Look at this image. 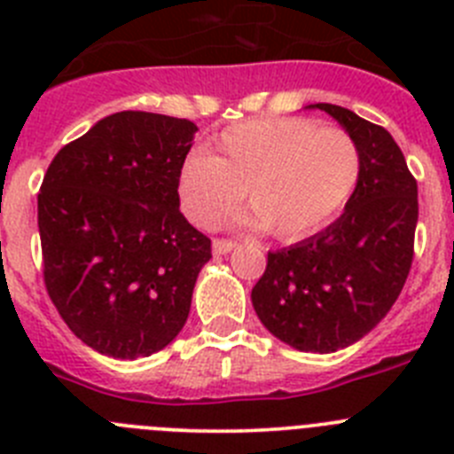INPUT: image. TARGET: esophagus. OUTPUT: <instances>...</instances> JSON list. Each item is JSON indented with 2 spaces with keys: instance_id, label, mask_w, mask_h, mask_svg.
Listing matches in <instances>:
<instances>
[{
  "instance_id": "esophagus-1",
  "label": "esophagus",
  "mask_w": 454,
  "mask_h": 454,
  "mask_svg": "<svg viewBox=\"0 0 454 454\" xmlns=\"http://www.w3.org/2000/svg\"><path fill=\"white\" fill-rule=\"evenodd\" d=\"M236 246H239L236 240H230V239H215V240H214V254H227V252L234 250Z\"/></svg>"
}]
</instances>
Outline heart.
<instances>
[{"instance_id": "1", "label": "heart", "mask_w": 454, "mask_h": 454, "mask_svg": "<svg viewBox=\"0 0 454 454\" xmlns=\"http://www.w3.org/2000/svg\"><path fill=\"white\" fill-rule=\"evenodd\" d=\"M362 177V147L348 131L279 115L224 129L214 156H186L177 191L186 218L207 230L239 211L247 191L256 227L300 240L346 211Z\"/></svg>"}]
</instances>
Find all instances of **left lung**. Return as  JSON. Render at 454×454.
<instances>
[{
  "mask_svg": "<svg viewBox=\"0 0 454 454\" xmlns=\"http://www.w3.org/2000/svg\"><path fill=\"white\" fill-rule=\"evenodd\" d=\"M309 108L330 114L359 143L362 184L320 234L268 252L252 304L286 346L327 355L364 339L398 300L414 259L419 186L384 127L336 104Z\"/></svg>",
  "mask_w": 454,
  "mask_h": 454,
  "instance_id": "left-lung-1",
  "label": "left lung"
}]
</instances>
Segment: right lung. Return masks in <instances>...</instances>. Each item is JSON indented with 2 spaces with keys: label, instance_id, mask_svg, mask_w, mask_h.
I'll use <instances>...</instances> for the list:
<instances>
[{
  "label": "right lung",
  "instance_id": "right-lung-1",
  "mask_svg": "<svg viewBox=\"0 0 454 454\" xmlns=\"http://www.w3.org/2000/svg\"><path fill=\"white\" fill-rule=\"evenodd\" d=\"M191 120L120 111L59 150L38 192L43 277L92 350L136 359L182 332L211 239L179 211Z\"/></svg>",
  "mask_w": 454,
  "mask_h": 454
}]
</instances>
